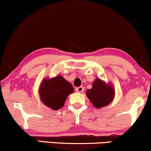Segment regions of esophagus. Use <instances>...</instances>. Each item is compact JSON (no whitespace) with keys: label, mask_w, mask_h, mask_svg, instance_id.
I'll return each mask as SVG.
<instances>
[{"label":"esophagus","mask_w":151,"mask_h":151,"mask_svg":"<svg viewBox=\"0 0 151 151\" xmlns=\"http://www.w3.org/2000/svg\"><path fill=\"white\" fill-rule=\"evenodd\" d=\"M76 92H79V93H81V92H83V91H84V87H83V86L76 87Z\"/></svg>","instance_id":"34e87169"}]
</instances>
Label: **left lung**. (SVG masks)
Instances as JSON below:
<instances>
[{
	"label": "left lung",
	"instance_id": "left-lung-1",
	"mask_svg": "<svg viewBox=\"0 0 151 151\" xmlns=\"http://www.w3.org/2000/svg\"><path fill=\"white\" fill-rule=\"evenodd\" d=\"M86 95L96 109L106 106L112 102L115 96V89L111 83H106L100 78H96L92 87L86 91Z\"/></svg>",
	"mask_w": 151,
	"mask_h": 151
}]
</instances>
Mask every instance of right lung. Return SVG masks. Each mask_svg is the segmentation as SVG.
I'll use <instances>...</instances> for the list:
<instances>
[{
  "mask_svg": "<svg viewBox=\"0 0 151 151\" xmlns=\"http://www.w3.org/2000/svg\"><path fill=\"white\" fill-rule=\"evenodd\" d=\"M74 92L72 85L60 75L42 80L39 86V96L46 106L57 111L64 106L69 94Z\"/></svg>",
  "mask_w": 151,
  "mask_h": 151,
  "instance_id": "obj_1",
  "label": "right lung"
}]
</instances>
